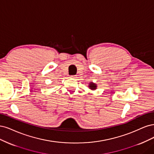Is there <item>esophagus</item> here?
I'll list each match as a JSON object with an SVG mask.
<instances>
[{
  "label": "esophagus",
  "mask_w": 154,
  "mask_h": 154,
  "mask_svg": "<svg viewBox=\"0 0 154 154\" xmlns=\"http://www.w3.org/2000/svg\"><path fill=\"white\" fill-rule=\"evenodd\" d=\"M75 75H70L71 78H75Z\"/></svg>",
  "instance_id": "obj_1"
}]
</instances>
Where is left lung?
Masks as SVG:
<instances>
[{
    "label": "left lung",
    "mask_w": 154,
    "mask_h": 154,
    "mask_svg": "<svg viewBox=\"0 0 154 154\" xmlns=\"http://www.w3.org/2000/svg\"><path fill=\"white\" fill-rule=\"evenodd\" d=\"M89 87H90V88L91 89V90H95V89L97 88V85L91 82L90 84V85H89Z\"/></svg>",
    "instance_id": "8db88e82"
}]
</instances>
